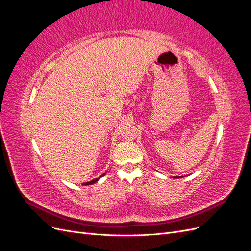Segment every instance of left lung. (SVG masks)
<instances>
[{
  "label": "left lung",
  "mask_w": 251,
  "mask_h": 251,
  "mask_svg": "<svg viewBox=\"0 0 251 251\" xmlns=\"http://www.w3.org/2000/svg\"><path fill=\"white\" fill-rule=\"evenodd\" d=\"M183 177H185V176H174L173 178H183Z\"/></svg>",
  "instance_id": "left-lung-1"
}]
</instances>
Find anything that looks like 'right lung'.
Returning a JSON list of instances; mask_svg holds the SVG:
<instances>
[{
	"label": "right lung",
	"mask_w": 251,
	"mask_h": 251,
	"mask_svg": "<svg viewBox=\"0 0 251 251\" xmlns=\"http://www.w3.org/2000/svg\"><path fill=\"white\" fill-rule=\"evenodd\" d=\"M105 175V173H103V174H101L100 175V177H98V178H96V179H94V180H92V181H90V182H86V183H82V185H90V184H94V183H96V182L100 180L101 177H103Z\"/></svg>",
	"instance_id": "obj_1"
}]
</instances>
